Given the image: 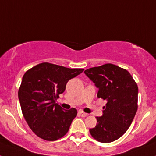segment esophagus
<instances>
[{"mask_svg": "<svg viewBox=\"0 0 156 156\" xmlns=\"http://www.w3.org/2000/svg\"><path fill=\"white\" fill-rule=\"evenodd\" d=\"M79 114H80V115L82 117H86L88 115L87 113H86V112H83V111H80Z\"/></svg>", "mask_w": 156, "mask_h": 156, "instance_id": "esophagus-1", "label": "esophagus"}]
</instances>
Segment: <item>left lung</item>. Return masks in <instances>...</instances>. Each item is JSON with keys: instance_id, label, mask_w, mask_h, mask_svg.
<instances>
[{"instance_id": "obj_1", "label": "left lung", "mask_w": 156, "mask_h": 156, "mask_svg": "<svg viewBox=\"0 0 156 156\" xmlns=\"http://www.w3.org/2000/svg\"><path fill=\"white\" fill-rule=\"evenodd\" d=\"M84 73L98 88V98L107 101L90 134L100 142H112L126 133L137 112V83L127 70L110 63L88 69Z\"/></svg>"}]
</instances>
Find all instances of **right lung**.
<instances>
[{
	"label": "right lung",
	"mask_w": 156,
	"mask_h": 156,
	"mask_svg": "<svg viewBox=\"0 0 156 156\" xmlns=\"http://www.w3.org/2000/svg\"><path fill=\"white\" fill-rule=\"evenodd\" d=\"M83 71L43 62L26 72L18 94L19 102L25 119L39 137L56 140L69 131L77 110H65L55 102L67 82Z\"/></svg>",
	"instance_id": "obj_1"
}]
</instances>
